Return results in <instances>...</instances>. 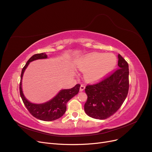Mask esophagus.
Here are the masks:
<instances>
[{"label":"esophagus","instance_id":"esophagus-1","mask_svg":"<svg viewBox=\"0 0 152 152\" xmlns=\"http://www.w3.org/2000/svg\"><path fill=\"white\" fill-rule=\"evenodd\" d=\"M85 89V86H84V85H81V86H80V91H83Z\"/></svg>","mask_w":152,"mask_h":152}]
</instances>
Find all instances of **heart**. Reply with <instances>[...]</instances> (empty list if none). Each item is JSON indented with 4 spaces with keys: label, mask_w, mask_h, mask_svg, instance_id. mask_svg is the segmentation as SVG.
<instances>
[{
    "label": "heart",
    "mask_w": 152,
    "mask_h": 152,
    "mask_svg": "<svg viewBox=\"0 0 152 152\" xmlns=\"http://www.w3.org/2000/svg\"><path fill=\"white\" fill-rule=\"evenodd\" d=\"M116 58L112 54L91 53L83 56L76 62L80 71L85 72V77L89 81H96L113 69Z\"/></svg>",
    "instance_id": "heart-1"
}]
</instances>
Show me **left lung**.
<instances>
[{
  "label": "left lung",
  "instance_id": "left-lung-1",
  "mask_svg": "<svg viewBox=\"0 0 152 152\" xmlns=\"http://www.w3.org/2000/svg\"><path fill=\"white\" fill-rule=\"evenodd\" d=\"M118 68L112 74L92 85H88L85 104L86 113L95 119L104 120L119 110L127 96L129 89L128 64L118 54Z\"/></svg>",
  "mask_w": 152,
  "mask_h": 152
}]
</instances>
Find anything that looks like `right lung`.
<instances>
[{
	"label": "right lung",
	"instance_id": "obj_1",
	"mask_svg": "<svg viewBox=\"0 0 152 152\" xmlns=\"http://www.w3.org/2000/svg\"><path fill=\"white\" fill-rule=\"evenodd\" d=\"M47 58V55L44 53L36 54L27 61V63L22 69L20 82L19 85L20 95L24 105L29 113L36 118L46 121H53L63 116L66 110V104L69 100L76 95L80 90V85L77 84L71 89H63L49 102L43 104H33L30 103L24 97L22 91V78L24 72L30 62L39 59Z\"/></svg>",
	"mask_w": 152,
	"mask_h": 152
}]
</instances>
